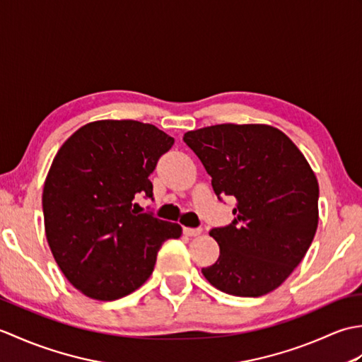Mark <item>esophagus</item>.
<instances>
[{
  "instance_id": "1",
  "label": "esophagus",
  "mask_w": 362,
  "mask_h": 362,
  "mask_svg": "<svg viewBox=\"0 0 362 362\" xmlns=\"http://www.w3.org/2000/svg\"><path fill=\"white\" fill-rule=\"evenodd\" d=\"M183 233H185L187 236H197L202 233V228H191V227H183Z\"/></svg>"
}]
</instances>
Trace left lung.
<instances>
[{
	"label": "left lung",
	"instance_id": "1",
	"mask_svg": "<svg viewBox=\"0 0 362 362\" xmlns=\"http://www.w3.org/2000/svg\"><path fill=\"white\" fill-rule=\"evenodd\" d=\"M183 141L211 175L219 201L236 199L233 221L210 230L221 252L204 276L238 297L279 288L317 230L319 185L303 153L266 124H216L187 132Z\"/></svg>",
	"mask_w": 362,
	"mask_h": 362
}]
</instances>
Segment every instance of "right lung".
Masks as SVG:
<instances>
[{
  "instance_id": "1",
  "label": "right lung",
  "mask_w": 362,
  "mask_h": 362,
  "mask_svg": "<svg viewBox=\"0 0 362 362\" xmlns=\"http://www.w3.org/2000/svg\"><path fill=\"white\" fill-rule=\"evenodd\" d=\"M174 138L134 119H104L68 138L43 188L46 240L60 271L96 300H117L149 279L161 244L182 227L140 213L153 199L149 175Z\"/></svg>"
}]
</instances>
